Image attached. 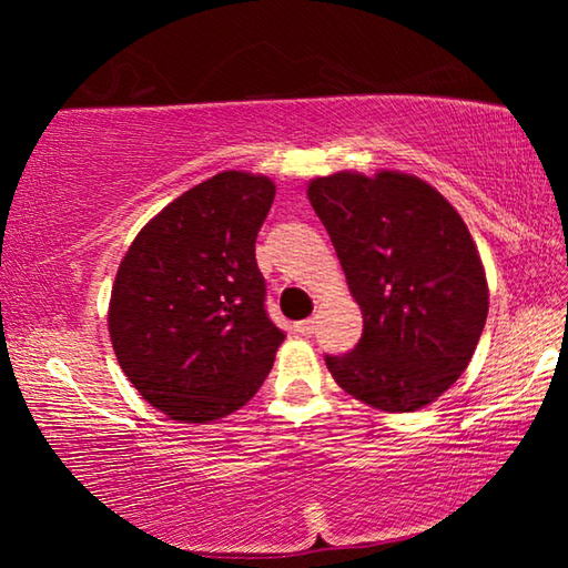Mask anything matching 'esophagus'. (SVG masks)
<instances>
[{"label":"esophagus","instance_id":"obj_1","mask_svg":"<svg viewBox=\"0 0 568 568\" xmlns=\"http://www.w3.org/2000/svg\"><path fill=\"white\" fill-rule=\"evenodd\" d=\"M295 331L301 335H313L315 333V318H307V321H301L295 325Z\"/></svg>","mask_w":568,"mask_h":568}]
</instances>
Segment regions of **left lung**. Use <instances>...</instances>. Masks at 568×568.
<instances>
[{"label":"left lung","mask_w":568,"mask_h":568,"mask_svg":"<svg viewBox=\"0 0 568 568\" xmlns=\"http://www.w3.org/2000/svg\"><path fill=\"white\" fill-rule=\"evenodd\" d=\"M307 200L363 313L361 343L325 355L331 376L386 413L434 403L468 368L488 315L486 271L464 217L398 170L313 178Z\"/></svg>","instance_id":"obj_1"}]
</instances>
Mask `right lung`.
Segmentation results:
<instances>
[{"label":"right lung","mask_w":568,"mask_h":568,"mask_svg":"<svg viewBox=\"0 0 568 568\" xmlns=\"http://www.w3.org/2000/svg\"><path fill=\"white\" fill-rule=\"evenodd\" d=\"M275 182L217 172L132 240L110 295L120 368L172 420L225 418L255 396L285 335L265 313L255 237Z\"/></svg>","instance_id":"right-lung-1"}]
</instances>
